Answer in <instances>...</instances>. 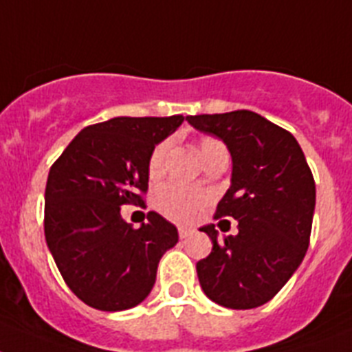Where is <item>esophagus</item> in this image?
Wrapping results in <instances>:
<instances>
[{
  "mask_svg": "<svg viewBox=\"0 0 352 352\" xmlns=\"http://www.w3.org/2000/svg\"><path fill=\"white\" fill-rule=\"evenodd\" d=\"M190 234H192V228H188V226H179L178 228L179 239H185V237H188Z\"/></svg>",
  "mask_w": 352,
  "mask_h": 352,
  "instance_id": "34e87169",
  "label": "esophagus"
}]
</instances>
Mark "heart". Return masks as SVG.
<instances>
[{
  "label": "heart",
  "mask_w": 352,
  "mask_h": 352,
  "mask_svg": "<svg viewBox=\"0 0 352 352\" xmlns=\"http://www.w3.org/2000/svg\"><path fill=\"white\" fill-rule=\"evenodd\" d=\"M217 144H221V142L216 140V138H208V136L201 138L199 140V153H201L203 158ZM169 147L170 144L165 140L156 145L155 151L151 153L149 164H147V173H149L151 178H160L162 176L165 169V160L169 155ZM207 201L208 194L196 190V188L176 185V183H169V185L160 187L155 197V205L160 214H164L165 217H169L173 221H190L201 212Z\"/></svg>",
  "instance_id": "1"
}]
</instances>
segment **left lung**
<instances>
[{
    "instance_id": "obj_1",
    "label": "left lung",
    "mask_w": 352,
    "mask_h": 352,
    "mask_svg": "<svg viewBox=\"0 0 352 352\" xmlns=\"http://www.w3.org/2000/svg\"><path fill=\"white\" fill-rule=\"evenodd\" d=\"M201 133L221 138L232 156V185L217 203L216 219H237V235L217 237L196 264L210 300L230 309L266 304L289 280L309 246L315 179L289 131L248 109L187 117Z\"/></svg>"
}]
</instances>
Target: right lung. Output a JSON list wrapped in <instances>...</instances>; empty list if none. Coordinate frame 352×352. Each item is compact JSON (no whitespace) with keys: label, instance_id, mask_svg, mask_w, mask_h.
<instances>
[{"label":"right lung","instance_id":"right-lung-1","mask_svg":"<svg viewBox=\"0 0 352 352\" xmlns=\"http://www.w3.org/2000/svg\"><path fill=\"white\" fill-rule=\"evenodd\" d=\"M173 117H117L84 127L48 173L45 237L68 287L100 311L138 306L162 255L178 243L173 223L147 214L133 228L122 205H144L151 153L182 126Z\"/></svg>","mask_w":352,"mask_h":352}]
</instances>
